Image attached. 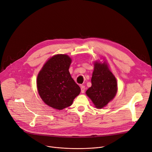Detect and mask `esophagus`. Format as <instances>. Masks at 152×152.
Returning <instances> with one entry per match:
<instances>
[{
    "mask_svg": "<svg viewBox=\"0 0 152 152\" xmlns=\"http://www.w3.org/2000/svg\"><path fill=\"white\" fill-rule=\"evenodd\" d=\"M81 91L82 93H84L85 91V86H81Z\"/></svg>",
    "mask_w": 152,
    "mask_h": 152,
    "instance_id": "esophagus-1",
    "label": "esophagus"
}]
</instances>
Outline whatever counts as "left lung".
<instances>
[{"label":"left lung","mask_w":152,"mask_h":152,"mask_svg":"<svg viewBox=\"0 0 152 152\" xmlns=\"http://www.w3.org/2000/svg\"><path fill=\"white\" fill-rule=\"evenodd\" d=\"M92 86L86 92L97 108L106 106L115 96L117 81L105 63L96 62L91 78Z\"/></svg>","instance_id":"obj_1"}]
</instances>
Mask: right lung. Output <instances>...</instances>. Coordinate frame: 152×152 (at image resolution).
I'll return each mask as SVG.
<instances>
[{"mask_svg":"<svg viewBox=\"0 0 152 152\" xmlns=\"http://www.w3.org/2000/svg\"><path fill=\"white\" fill-rule=\"evenodd\" d=\"M71 63L67 55L52 56L44 65L37 77L38 93L45 104L57 110L70 107L80 94V88L69 72Z\"/></svg>","mask_w":152,"mask_h":152,"instance_id":"obj_1","label":"right lung"}]
</instances>
